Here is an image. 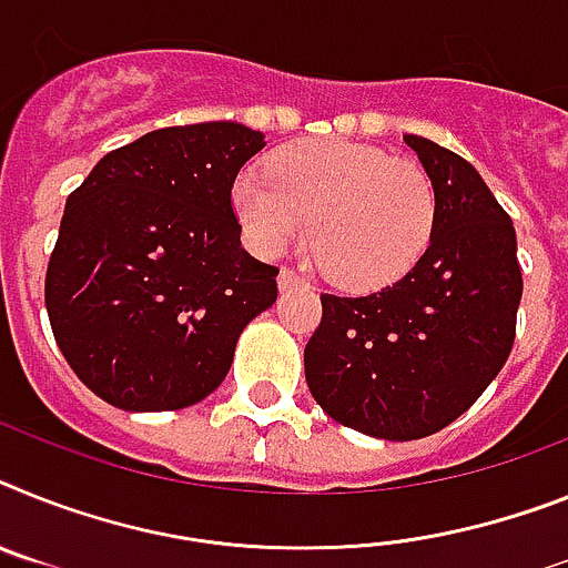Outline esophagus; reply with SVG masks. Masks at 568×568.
Returning a JSON list of instances; mask_svg holds the SVG:
<instances>
[{
	"mask_svg": "<svg viewBox=\"0 0 568 568\" xmlns=\"http://www.w3.org/2000/svg\"><path fill=\"white\" fill-rule=\"evenodd\" d=\"M276 285H280V292H288V288H297V285H306V280L300 274H294V271L283 268L280 271V276H276Z\"/></svg>",
	"mask_w": 568,
	"mask_h": 568,
	"instance_id": "esophagus-1",
	"label": "esophagus"
}]
</instances>
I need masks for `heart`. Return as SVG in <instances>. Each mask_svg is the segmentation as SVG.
Masks as SVG:
<instances>
[{"label":"heart","mask_w":568,"mask_h":568,"mask_svg":"<svg viewBox=\"0 0 568 568\" xmlns=\"http://www.w3.org/2000/svg\"><path fill=\"white\" fill-rule=\"evenodd\" d=\"M233 211L256 254H280L306 231L328 276L352 292L402 280L430 245L436 193L418 164L352 141H306L276 152L271 179L245 170Z\"/></svg>","instance_id":"1"}]
</instances>
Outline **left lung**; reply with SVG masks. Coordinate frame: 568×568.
<instances>
[{"mask_svg": "<svg viewBox=\"0 0 568 568\" xmlns=\"http://www.w3.org/2000/svg\"><path fill=\"white\" fill-rule=\"evenodd\" d=\"M436 193L422 260L366 297L321 294L303 364L314 402L343 427L389 442L438 433L511 355L523 274L517 233L483 175L456 152L404 135Z\"/></svg>", "mask_w": 568, "mask_h": 568, "instance_id": "left-lung-1", "label": "left lung"}]
</instances>
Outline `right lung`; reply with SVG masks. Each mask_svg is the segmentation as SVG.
<instances>
[{"instance_id":"add662e5","label":"right lung","mask_w":568,"mask_h":568,"mask_svg":"<svg viewBox=\"0 0 568 568\" xmlns=\"http://www.w3.org/2000/svg\"><path fill=\"white\" fill-rule=\"evenodd\" d=\"M262 146L233 121L166 126L103 155L69 195L45 308L74 375L112 407L199 404L274 306L280 271L242 247L231 207Z\"/></svg>"}]
</instances>
